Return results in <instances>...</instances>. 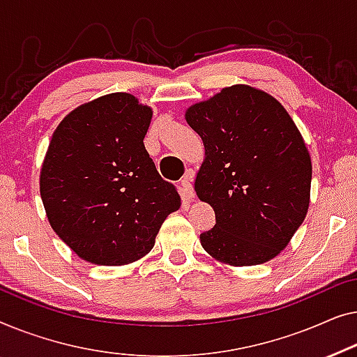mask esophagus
Listing matches in <instances>:
<instances>
[{
  "instance_id": "1",
  "label": "esophagus",
  "mask_w": 357,
  "mask_h": 357,
  "mask_svg": "<svg viewBox=\"0 0 357 357\" xmlns=\"http://www.w3.org/2000/svg\"><path fill=\"white\" fill-rule=\"evenodd\" d=\"M192 178L194 174L188 172L183 176V179H181V192H183V195L185 199H194V185H192Z\"/></svg>"
}]
</instances>
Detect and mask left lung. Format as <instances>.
I'll return each mask as SVG.
<instances>
[{"instance_id":"left-lung-1","label":"left lung","mask_w":357,"mask_h":357,"mask_svg":"<svg viewBox=\"0 0 357 357\" xmlns=\"http://www.w3.org/2000/svg\"><path fill=\"white\" fill-rule=\"evenodd\" d=\"M185 121L207 155L195 192L215 210L200 244L236 267L268 262L309 208L312 165L303 135L278 100L243 84L192 105Z\"/></svg>"}]
</instances>
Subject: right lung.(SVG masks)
<instances>
[{"instance_id":"obj_1","label":"right lung","mask_w":357,"mask_h":357,"mask_svg":"<svg viewBox=\"0 0 357 357\" xmlns=\"http://www.w3.org/2000/svg\"><path fill=\"white\" fill-rule=\"evenodd\" d=\"M150 119L152 109L118 92L76 108L53 132L40 195L54 233L87 262L144 257L181 207L176 188L145 150Z\"/></svg>"}]
</instances>
